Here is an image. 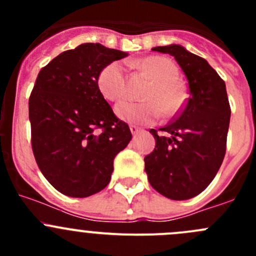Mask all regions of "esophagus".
Returning a JSON list of instances; mask_svg holds the SVG:
<instances>
[{"label":"esophagus","mask_w":256,"mask_h":256,"mask_svg":"<svg viewBox=\"0 0 256 256\" xmlns=\"http://www.w3.org/2000/svg\"><path fill=\"white\" fill-rule=\"evenodd\" d=\"M140 130H141V128H138V126L130 125V131H131V134H134V135H135V134H138Z\"/></svg>","instance_id":"obj_1"}]
</instances>
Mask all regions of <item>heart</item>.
Wrapping results in <instances>:
<instances>
[{"instance_id": "b5f03b06", "label": "heart", "mask_w": 256, "mask_h": 256, "mask_svg": "<svg viewBox=\"0 0 256 256\" xmlns=\"http://www.w3.org/2000/svg\"><path fill=\"white\" fill-rule=\"evenodd\" d=\"M136 68L152 80L144 92L146 102L124 100L115 106V112L122 120L134 124H150L164 116H174L184 104V92L177 82L178 68L168 58L151 56L134 63ZM99 89L105 99L116 102L126 94L128 76L125 69L118 62L105 66L99 76Z\"/></svg>"}]
</instances>
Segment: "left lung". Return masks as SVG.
<instances>
[{
	"mask_svg": "<svg viewBox=\"0 0 256 256\" xmlns=\"http://www.w3.org/2000/svg\"><path fill=\"white\" fill-rule=\"evenodd\" d=\"M171 54L188 80L190 98L174 120L150 132L156 147L144 157L148 182L164 197L190 200L208 187L226 150L230 105L226 82L206 59L171 44L152 48Z\"/></svg>",
	"mask_w": 256,
	"mask_h": 256,
	"instance_id": "8db88e82",
	"label": "left lung"
}]
</instances>
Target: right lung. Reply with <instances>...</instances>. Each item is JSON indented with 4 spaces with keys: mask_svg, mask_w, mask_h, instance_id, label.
Instances as JSON below:
<instances>
[{
    "mask_svg": "<svg viewBox=\"0 0 256 256\" xmlns=\"http://www.w3.org/2000/svg\"><path fill=\"white\" fill-rule=\"evenodd\" d=\"M126 56L84 43L56 56L36 79L28 102L33 154L63 194L84 198L104 190L114 158L132 138L98 85L102 69Z\"/></svg>",
    "mask_w": 256,
    "mask_h": 256,
    "instance_id": "obj_1",
    "label": "right lung"
}]
</instances>
